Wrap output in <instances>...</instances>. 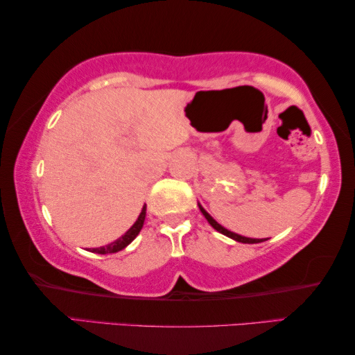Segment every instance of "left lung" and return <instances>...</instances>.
Instances as JSON below:
<instances>
[{"mask_svg":"<svg viewBox=\"0 0 355 355\" xmlns=\"http://www.w3.org/2000/svg\"><path fill=\"white\" fill-rule=\"evenodd\" d=\"M200 209H201L202 216L206 217L207 222L211 223V225L214 226V228H216L218 232H222V234L231 237V239H234V241H237V242H242V243H259V242H263V241H267V239H250V237H243V236L236 234V232H231V231H228V230H225L222 225H218V223L216 222V220H214L211 216H209V214L205 211V209H202L201 206H200Z\"/></svg>","mask_w":355,"mask_h":355,"instance_id":"obj_1","label":"left lung"}]
</instances>
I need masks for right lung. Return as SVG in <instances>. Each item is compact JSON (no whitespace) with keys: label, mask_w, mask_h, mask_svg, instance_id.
<instances>
[{"label":"right lung","mask_w":355,"mask_h":355,"mask_svg":"<svg viewBox=\"0 0 355 355\" xmlns=\"http://www.w3.org/2000/svg\"><path fill=\"white\" fill-rule=\"evenodd\" d=\"M144 217H146V207H143V211H141V214H139V217H138L137 222L133 223L132 228L127 231L123 237H119L118 241L108 243V245H105V247L92 248L91 252L92 253H98V254H107V253H116V252H119V250L125 248L138 236V232L141 231L143 223H144Z\"/></svg>","instance_id":"add662e5"}]
</instances>
